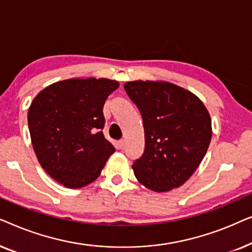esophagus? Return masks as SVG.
Wrapping results in <instances>:
<instances>
[{"label":"esophagus","mask_w":252,"mask_h":252,"mask_svg":"<svg viewBox=\"0 0 252 252\" xmlns=\"http://www.w3.org/2000/svg\"><path fill=\"white\" fill-rule=\"evenodd\" d=\"M125 144H126V141H125V140H120V141H119V147H120V149H124V148H125Z\"/></svg>","instance_id":"esophagus-1"}]
</instances>
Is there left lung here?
Returning a JSON list of instances; mask_svg holds the SVG:
<instances>
[{
	"label": "left lung",
	"mask_w": 252,
	"mask_h": 252,
	"mask_svg": "<svg viewBox=\"0 0 252 252\" xmlns=\"http://www.w3.org/2000/svg\"><path fill=\"white\" fill-rule=\"evenodd\" d=\"M124 88L143 119L146 148L132 168L150 190L170 191L185 184L211 142V117L187 89L167 81H128Z\"/></svg>",
	"instance_id": "left-lung-1"
}]
</instances>
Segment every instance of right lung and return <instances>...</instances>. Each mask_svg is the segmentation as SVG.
Masks as SVG:
<instances>
[{
    "label": "right lung",
    "mask_w": 252,
    "mask_h": 252,
    "mask_svg": "<svg viewBox=\"0 0 252 252\" xmlns=\"http://www.w3.org/2000/svg\"><path fill=\"white\" fill-rule=\"evenodd\" d=\"M119 82L105 78L67 79L42 89L27 115L34 153L44 171L67 188L99 177L116 149L103 135L105 99Z\"/></svg>",
    "instance_id": "add662e5"
}]
</instances>
